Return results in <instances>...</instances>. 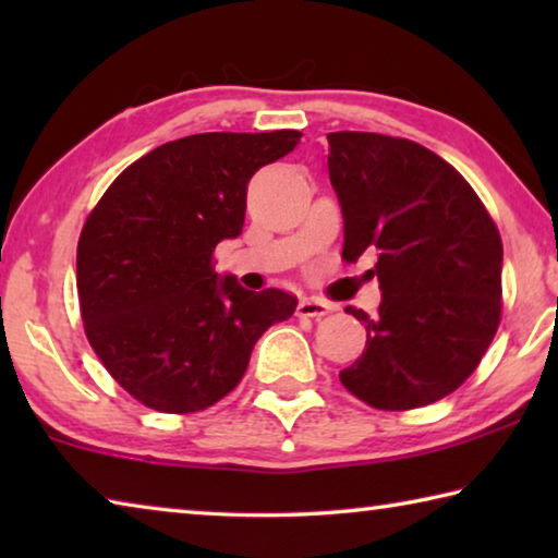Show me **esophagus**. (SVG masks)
Listing matches in <instances>:
<instances>
[{
	"instance_id": "obj_1",
	"label": "esophagus",
	"mask_w": 558,
	"mask_h": 558,
	"mask_svg": "<svg viewBox=\"0 0 558 558\" xmlns=\"http://www.w3.org/2000/svg\"><path fill=\"white\" fill-rule=\"evenodd\" d=\"M332 310L335 307L329 305V302L319 300V298H302L300 305H298V313L305 315V317H323L327 313H332Z\"/></svg>"
}]
</instances>
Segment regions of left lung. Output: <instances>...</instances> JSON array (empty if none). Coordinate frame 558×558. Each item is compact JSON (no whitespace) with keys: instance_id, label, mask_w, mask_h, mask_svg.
I'll return each instance as SVG.
<instances>
[{"instance_id":"1","label":"left lung","mask_w":558,"mask_h":558,"mask_svg":"<svg viewBox=\"0 0 558 558\" xmlns=\"http://www.w3.org/2000/svg\"><path fill=\"white\" fill-rule=\"evenodd\" d=\"M329 182L342 206V258L379 251L366 349L339 381L384 411L428 405L475 372L502 313V239L456 167L418 143L329 132Z\"/></svg>"}]
</instances>
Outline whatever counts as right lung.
<instances>
[{
	"label": "right lung",
	"instance_id": "add662e5",
	"mask_svg": "<svg viewBox=\"0 0 558 558\" xmlns=\"http://www.w3.org/2000/svg\"><path fill=\"white\" fill-rule=\"evenodd\" d=\"M302 132H204L159 145L108 186L81 231L75 278L90 347L122 389L162 413H194L235 389L253 344L295 313L286 290L214 272L243 231L251 177Z\"/></svg>",
	"mask_w": 558,
	"mask_h": 558
}]
</instances>
